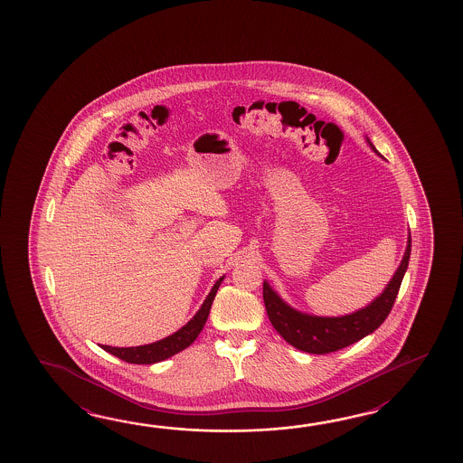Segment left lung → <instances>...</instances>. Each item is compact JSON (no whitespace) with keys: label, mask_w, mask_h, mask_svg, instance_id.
Masks as SVG:
<instances>
[{"label":"left lung","mask_w":463,"mask_h":463,"mask_svg":"<svg viewBox=\"0 0 463 463\" xmlns=\"http://www.w3.org/2000/svg\"><path fill=\"white\" fill-rule=\"evenodd\" d=\"M367 146L381 157L374 144L364 136ZM411 232L407 236V246L403 251L402 261L395 269L391 281L385 285L384 291L373 299L369 305L357 309L354 313L343 316H316L303 313L291 305H288L281 296L276 293L265 279L263 283V299L266 313L286 343L295 345L296 349L309 354H327L343 347L354 345L365 335H373L392 309L393 301L399 293L403 275L411 258Z\"/></svg>","instance_id":"obj_1"}]
</instances>
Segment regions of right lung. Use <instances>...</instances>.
Wrapping results in <instances>:
<instances>
[{
  "instance_id": "obj_1",
  "label": "right lung",
  "mask_w": 463,
  "mask_h": 463,
  "mask_svg": "<svg viewBox=\"0 0 463 463\" xmlns=\"http://www.w3.org/2000/svg\"><path fill=\"white\" fill-rule=\"evenodd\" d=\"M225 279V275L218 278L217 283L210 289L203 305L200 306L195 316L188 321L187 325L182 326L174 335H167L160 341H156L152 345H136V347H112V345H100L104 351H108L118 359L130 363V364H157L165 361L168 357L177 354L184 351L185 347L192 345L198 335L202 333L203 326L207 323L208 313L212 303L217 296L218 288L222 281Z\"/></svg>"
}]
</instances>
